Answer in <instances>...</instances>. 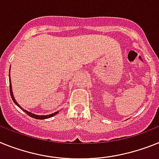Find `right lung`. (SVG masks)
Masks as SVG:
<instances>
[{"instance_id": "obj_1", "label": "right lung", "mask_w": 159, "mask_h": 159, "mask_svg": "<svg viewBox=\"0 0 159 159\" xmlns=\"http://www.w3.org/2000/svg\"><path fill=\"white\" fill-rule=\"evenodd\" d=\"M9 73H10V70H9ZM9 87H10V95H11V98H12V99H13V102L15 103V104L16 105V106H18L19 108L20 109V110H22L23 111H24L25 113H26V114H28L30 117H31V118H35V119H46V118H51V117H53L54 115H56L57 113H58V111H57V112L53 113V114H49V115H36V114H32V113L29 112V111H27V110H24V109L22 108V107H20V106H19V104L16 102V100H15L14 97H13V91H12V85H11V81H10V76H9Z\"/></svg>"}]
</instances>
